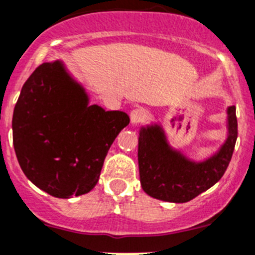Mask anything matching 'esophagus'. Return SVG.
<instances>
[{
    "label": "esophagus",
    "instance_id": "1",
    "mask_svg": "<svg viewBox=\"0 0 255 255\" xmlns=\"http://www.w3.org/2000/svg\"><path fill=\"white\" fill-rule=\"evenodd\" d=\"M147 118V112L143 108H135L130 112V122L132 125H138L144 122Z\"/></svg>",
    "mask_w": 255,
    "mask_h": 255
}]
</instances>
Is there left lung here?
Returning <instances> with one entry per match:
<instances>
[{
    "mask_svg": "<svg viewBox=\"0 0 255 255\" xmlns=\"http://www.w3.org/2000/svg\"><path fill=\"white\" fill-rule=\"evenodd\" d=\"M227 114V139L213 156L199 162L173 148L160 125L141 127L138 167L143 191L154 199L180 204L214 186L229 166L238 137L235 107H229Z\"/></svg>",
    "mask_w": 255,
    "mask_h": 255,
    "instance_id": "left-lung-1",
    "label": "left lung"
}]
</instances>
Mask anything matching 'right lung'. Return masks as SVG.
<instances>
[{
    "mask_svg": "<svg viewBox=\"0 0 255 255\" xmlns=\"http://www.w3.org/2000/svg\"><path fill=\"white\" fill-rule=\"evenodd\" d=\"M129 117L89 104L85 88L61 60L35 69L21 89L12 135L21 170L35 186L59 199L87 194Z\"/></svg>",
    "mask_w": 255,
    "mask_h": 255,
    "instance_id": "obj_1",
    "label": "right lung"
}]
</instances>
